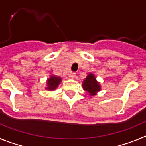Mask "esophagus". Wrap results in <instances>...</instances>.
<instances>
[{
	"instance_id": "obj_1",
	"label": "esophagus",
	"mask_w": 146,
	"mask_h": 146,
	"mask_svg": "<svg viewBox=\"0 0 146 146\" xmlns=\"http://www.w3.org/2000/svg\"><path fill=\"white\" fill-rule=\"evenodd\" d=\"M69 77H72V78H74V77H76V73L74 72H71L70 73H69Z\"/></svg>"
}]
</instances>
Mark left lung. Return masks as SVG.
Returning <instances> with one entry per match:
<instances>
[{"mask_svg":"<svg viewBox=\"0 0 146 146\" xmlns=\"http://www.w3.org/2000/svg\"><path fill=\"white\" fill-rule=\"evenodd\" d=\"M82 88L89 93L91 96H94L96 94L98 91L101 90V86L99 84V82L96 81L95 76L91 73H89L88 74L86 78L82 82Z\"/></svg>","mask_w":146,"mask_h":146,"instance_id":"obj_1","label":"left lung"}]
</instances>
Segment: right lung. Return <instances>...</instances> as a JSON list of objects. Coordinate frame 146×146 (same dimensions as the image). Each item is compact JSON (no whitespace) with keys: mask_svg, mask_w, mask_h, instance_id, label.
Listing matches in <instances>:
<instances>
[{"mask_svg":"<svg viewBox=\"0 0 146 146\" xmlns=\"http://www.w3.org/2000/svg\"><path fill=\"white\" fill-rule=\"evenodd\" d=\"M61 81V77H56L55 75H52L47 80V87L46 88V89H47L49 91H54L58 86V85L60 84Z\"/></svg>","mask_w":146,"mask_h":146,"instance_id":"add662e5","label":"right lung"}]
</instances>
